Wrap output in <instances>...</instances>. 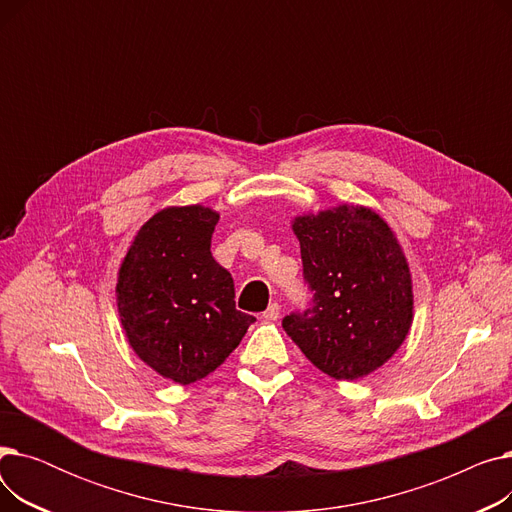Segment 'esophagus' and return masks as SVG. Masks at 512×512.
<instances>
[{"mask_svg":"<svg viewBox=\"0 0 512 512\" xmlns=\"http://www.w3.org/2000/svg\"><path fill=\"white\" fill-rule=\"evenodd\" d=\"M278 317H280V305L278 303H272L270 307L263 311V319L265 321H276Z\"/></svg>","mask_w":512,"mask_h":512,"instance_id":"esophagus-1","label":"esophagus"}]
</instances>
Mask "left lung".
I'll return each instance as SVG.
<instances>
[{
	"label": "left lung",
	"instance_id": "1",
	"mask_svg": "<svg viewBox=\"0 0 512 512\" xmlns=\"http://www.w3.org/2000/svg\"><path fill=\"white\" fill-rule=\"evenodd\" d=\"M303 278L313 299L282 328L303 355L334 380H359L405 342L413 321L409 265L378 213L346 207L301 215Z\"/></svg>",
	"mask_w": 512,
	"mask_h": 512
}]
</instances>
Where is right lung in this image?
I'll return each instance as SVG.
<instances>
[{"label": "right lung", "instance_id": "right-lung-1", "mask_svg": "<svg viewBox=\"0 0 512 512\" xmlns=\"http://www.w3.org/2000/svg\"><path fill=\"white\" fill-rule=\"evenodd\" d=\"M220 215L168 207L139 230L118 276L126 338L151 369L193 384L218 369L255 321L234 303V280L211 255Z\"/></svg>", "mask_w": 512, "mask_h": 512}]
</instances>
